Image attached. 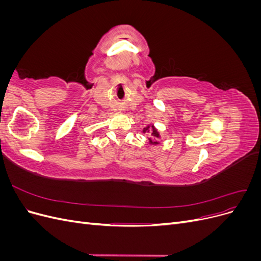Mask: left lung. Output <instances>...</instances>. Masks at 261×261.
Here are the masks:
<instances>
[{"instance_id": "obj_1", "label": "left lung", "mask_w": 261, "mask_h": 261, "mask_svg": "<svg viewBox=\"0 0 261 261\" xmlns=\"http://www.w3.org/2000/svg\"><path fill=\"white\" fill-rule=\"evenodd\" d=\"M143 133H150V135H151V138H149V144L150 145H158V144H159L156 141V139L160 137V134L154 128V126H151V127H150V126H147V127H145L143 129Z\"/></svg>"}]
</instances>
